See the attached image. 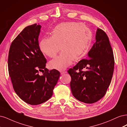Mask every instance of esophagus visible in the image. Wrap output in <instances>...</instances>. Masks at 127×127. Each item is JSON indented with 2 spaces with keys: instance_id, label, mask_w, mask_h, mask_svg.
I'll list each match as a JSON object with an SVG mask.
<instances>
[{
  "instance_id": "obj_1",
  "label": "esophagus",
  "mask_w": 127,
  "mask_h": 127,
  "mask_svg": "<svg viewBox=\"0 0 127 127\" xmlns=\"http://www.w3.org/2000/svg\"><path fill=\"white\" fill-rule=\"evenodd\" d=\"M67 72L66 71H61V74H65V73H66Z\"/></svg>"
}]
</instances>
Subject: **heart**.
<instances>
[{
	"label": "heart",
	"instance_id": "1",
	"mask_svg": "<svg viewBox=\"0 0 127 127\" xmlns=\"http://www.w3.org/2000/svg\"><path fill=\"white\" fill-rule=\"evenodd\" d=\"M51 36L43 37L39 42L41 52L53 58L49 63L52 68L63 70L70 65L73 60H79L87 54L92 39V32L87 26L77 22H64L56 25Z\"/></svg>",
	"mask_w": 127,
	"mask_h": 127
}]
</instances>
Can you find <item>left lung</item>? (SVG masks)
<instances>
[{
  "mask_svg": "<svg viewBox=\"0 0 127 127\" xmlns=\"http://www.w3.org/2000/svg\"><path fill=\"white\" fill-rule=\"evenodd\" d=\"M95 39L88 53L89 59L81 60L67 71L71 77L70 87L73 96L89 104L104 96L114 71L113 52L107 34L98 28Z\"/></svg>",
  "mask_w": 127,
  "mask_h": 127,
  "instance_id": "1",
  "label": "left lung"
}]
</instances>
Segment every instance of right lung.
<instances>
[{
    "mask_svg": "<svg viewBox=\"0 0 127 127\" xmlns=\"http://www.w3.org/2000/svg\"><path fill=\"white\" fill-rule=\"evenodd\" d=\"M41 26L25 27L12 42L8 67L13 88L26 103L37 105L50 99L60 75L55 69L45 68L46 60L39 48ZM39 71L43 75L39 74Z\"/></svg>",
    "mask_w": 127,
    "mask_h": 127,
    "instance_id": "1",
    "label": "right lung"
}]
</instances>
